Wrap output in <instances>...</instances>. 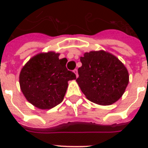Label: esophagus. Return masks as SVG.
<instances>
[{
    "label": "esophagus",
    "mask_w": 148,
    "mask_h": 148,
    "mask_svg": "<svg viewBox=\"0 0 148 148\" xmlns=\"http://www.w3.org/2000/svg\"><path fill=\"white\" fill-rule=\"evenodd\" d=\"M74 74H75V75H76V77H78V73H77V69H75V70H74Z\"/></svg>",
    "instance_id": "obj_1"
}]
</instances>
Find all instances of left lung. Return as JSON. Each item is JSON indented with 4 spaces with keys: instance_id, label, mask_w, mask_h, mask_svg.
Masks as SVG:
<instances>
[{
    "instance_id": "left-lung-1",
    "label": "left lung",
    "mask_w": 148,
    "mask_h": 148,
    "mask_svg": "<svg viewBox=\"0 0 148 148\" xmlns=\"http://www.w3.org/2000/svg\"><path fill=\"white\" fill-rule=\"evenodd\" d=\"M77 81L82 93L92 102L109 106L125 91L129 76L124 65L110 53L99 51L84 54L80 58Z\"/></svg>"
}]
</instances>
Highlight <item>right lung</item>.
<instances>
[{
	"instance_id": "add662e5",
	"label": "right lung",
	"mask_w": 148,
	"mask_h": 148,
	"mask_svg": "<svg viewBox=\"0 0 148 148\" xmlns=\"http://www.w3.org/2000/svg\"><path fill=\"white\" fill-rule=\"evenodd\" d=\"M53 51L34 56L22 68L20 86L26 99L36 108L50 109L62 101L68 81L76 79L66 66L67 59Z\"/></svg>"
}]
</instances>
